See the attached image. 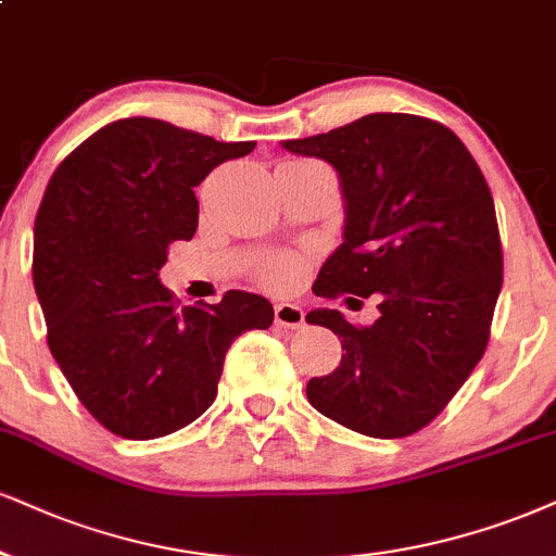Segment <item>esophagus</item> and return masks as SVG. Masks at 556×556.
<instances>
[{"instance_id":"esophagus-1","label":"esophagus","mask_w":556,"mask_h":556,"mask_svg":"<svg viewBox=\"0 0 556 556\" xmlns=\"http://www.w3.org/2000/svg\"><path fill=\"white\" fill-rule=\"evenodd\" d=\"M276 325L283 330H299L304 327V309L296 304H276Z\"/></svg>"}]
</instances>
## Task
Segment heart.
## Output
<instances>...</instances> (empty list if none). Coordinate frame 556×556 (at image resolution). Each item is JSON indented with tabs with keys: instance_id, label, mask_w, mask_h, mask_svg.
Listing matches in <instances>:
<instances>
[{
	"instance_id": "1",
	"label": "heart",
	"mask_w": 556,
	"mask_h": 556,
	"mask_svg": "<svg viewBox=\"0 0 556 556\" xmlns=\"http://www.w3.org/2000/svg\"><path fill=\"white\" fill-rule=\"evenodd\" d=\"M299 273V263L291 257H273L263 263L260 267V280L267 286H273V289H280V286H286L289 280L296 278Z\"/></svg>"
}]
</instances>
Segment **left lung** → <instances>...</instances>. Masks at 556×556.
Wrapping results in <instances>:
<instances>
[{"label":"left lung","instance_id":"obj_1","mask_svg":"<svg viewBox=\"0 0 556 556\" xmlns=\"http://www.w3.org/2000/svg\"><path fill=\"white\" fill-rule=\"evenodd\" d=\"M283 149L325 160L340 177L342 244L321 265L317 296L379 301L368 327H353L338 309L306 314L345 351L332 374L306 383V396L355 433L413 435L488 348L503 289L488 180L451 128L407 113L363 115Z\"/></svg>","mask_w":556,"mask_h":556}]
</instances>
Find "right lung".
Here are the masks:
<instances>
[{"instance_id": "add662e5", "label": "right lung", "mask_w": 556, "mask_h": 556, "mask_svg": "<svg viewBox=\"0 0 556 556\" xmlns=\"http://www.w3.org/2000/svg\"><path fill=\"white\" fill-rule=\"evenodd\" d=\"M252 149L123 118L81 141L48 180L33 229L48 348L115 435L149 441L193 422L216 400L231 342L273 325L270 301L257 293L180 306L160 280L169 244L198 229L193 188Z\"/></svg>"}]
</instances>
